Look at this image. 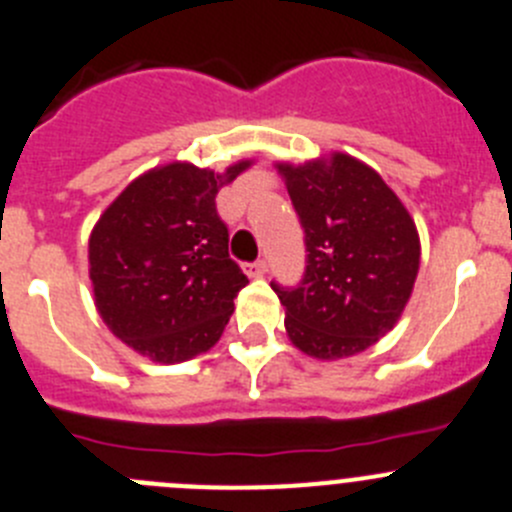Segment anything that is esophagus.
I'll list each match as a JSON object with an SVG mask.
<instances>
[{
    "mask_svg": "<svg viewBox=\"0 0 512 512\" xmlns=\"http://www.w3.org/2000/svg\"><path fill=\"white\" fill-rule=\"evenodd\" d=\"M267 272V262L265 260H257V262H250V265H245V275L247 277H262Z\"/></svg>",
    "mask_w": 512,
    "mask_h": 512,
    "instance_id": "1",
    "label": "esophagus"
}]
</instances>
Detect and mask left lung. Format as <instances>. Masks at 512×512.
Segmentation results:
<instances>
[{"mask_svg":"<svg viewBox=\"0 0 512 512\" xmlns=\"http://www.w3.org/2000/svg\"><path fill=\"white\" fill-rule=\"evenodd\" d=\"M305 230L297 287L272 290L292 345L317 360L357 355L403 315L420 267V237L400 197L365 162L342 152L305 165L280 162Z\"/></svg>","mask_w":512,"mask_h":512,"instance_id":"8db88e82","label":"left lung"}]
</instances>
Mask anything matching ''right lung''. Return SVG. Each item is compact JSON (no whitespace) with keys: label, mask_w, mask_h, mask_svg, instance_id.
<instances>
[{"label":"right lung","mask_w":512,"mask_h":512,"mask_svg":"<svg viewBox=\"0 0 512 512\" xmlns=\"http://www.w3.org/2000/svg\"><path fill=\"white\" fill-rule=\"evenodd\" d=\"M222 175L190 162L145 172L102 212L89 235V280L104 325L152 362L172 365L220 340L247 285L230 260L215 197L250 167Z\"/></svg>","instance_id":"obj_1"}]
</instances>
